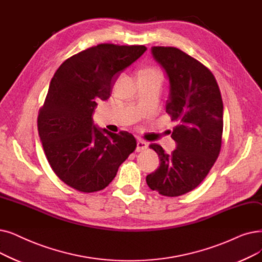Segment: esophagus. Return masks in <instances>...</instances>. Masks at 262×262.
Returning <instances> with one entry per match:
<instances>
[{
	"label": "esophagus",
	"mask_w": 262,
	"mask_h": 262,
	"mask_svg": "<svg viewBox=\"0 0 262 262\" xmlns=\"http://www.w3.org/2000/svg\"><path fill=\"white\" fill-rule=\"evenodd\" d=\"M147 147V143L143 140H138L137 141V146H136V151L137 152H142L144 150H146Z\"/></svg>",
	"instance_id": "obj_1"
}]
</instances>
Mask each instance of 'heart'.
<instances>
[{"instance_id": "obj_1", "label": "heart", "mask_w": 262, "mask_h": 262, "mask_svg": "<svg viewBox=\"0 0 262 262\" xmlns=\"http://www.w3.org/2000/svg\"><path fill=\"white\" fill-rule=\"evenodd\" d=\"M141 76H162L161 72H159L155 67H147L145 70L140 72Z\"/></svg>"}]
</instances>
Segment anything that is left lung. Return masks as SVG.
Segmentation results:
<instances>
[{
	"label": "left lung",
	"instance_id": "1",
	"mask_svg": "<svg viewBox=\"0 0 262 262\" xmlns=\"http://www.w3.org/2000/svg\"><path fill=\"white\" fill-rule=\"evenodd\" d=\"M151 50L169 77L166 112L177 123L171 134L177 149L166 154L161 145L151 143L161 165L145 180L158 194L178 197L195 189L220 155L223 99L214 75L198 60L174 47Z\"/></svg>",
	"mask_w": 262,
	"mask_h": 262
}]
</instances>
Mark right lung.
<instances>
[{
	"label": "right lung",
	"instance_id": "1",
	"mask_svg": "<svg viewBox=\"0 0 262 262\" xmlns=\"http://www.w3.org/2000/svg\"><path fill=\"white\" fill-rule=\"evenodd\" d=\"M146 50L142 45L99 43L64 61L51 79L37 128L53 172L82 192L104 189L137 146L127 132L100 130L92 115L110 96L113 79Z\"/></svg>",
	"mask_w": 262,
	"mask_h": 262
}]
</instances>
